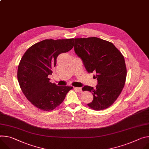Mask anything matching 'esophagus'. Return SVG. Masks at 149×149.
<instances>
[{"label": "esophagus", "instance_id": "esophagus-1", "mask_svg": "<svg viewBox=\"0 0 149 149\" xmlns=\"http://www.w3.org/2000/svg\"><path fill=\"white\" fill-rule=\"evenodd\" d=\"M74 89L77 91H78L79 93H81L82 92V89H81V87H74Z\"/></svg>", "mask_w": 149, "mask_h": 149}]
</instances>
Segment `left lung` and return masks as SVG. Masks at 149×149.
I'll return each instance as SVG.
<instances>
[{"label": "left lung", "mask_w": 149, "mask_h": 149, "mask_svg": "<svg viewBox=\"0 0 149 149\" xmlns=\"http://www.w3.org/2000/svg\"><path fill=\"white\" fill-rule=\"evenodd\" d=\"M74 51L88 72L95 74L96 88L84 86L93 100L87 105L95 111L105 109L117 99L124 87L127 68L123 55L111 42L93 37L74 39Z\"/></svg>", "instance_id": "8db88e82"}]
</instances>
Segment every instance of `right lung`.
<instances>
[{"label": "right lung", "mask_w": 149, "mask_h": 149, "mask_svg": "<svg viewBox=\"0 0 149 149\" xmlns=\"http://www.w3.org/2000/svg\"><path fill=\"white\" fill-rule=\"evenodd\" d=\"M74 40H44L28 49L21 58L18 68V83L25 96L38 109L53 110L72 88L50 83L48 76L52 75L59 54L72 49Z\"/></svg>", "instance_id": "right-lung-1"}]
</instances>
